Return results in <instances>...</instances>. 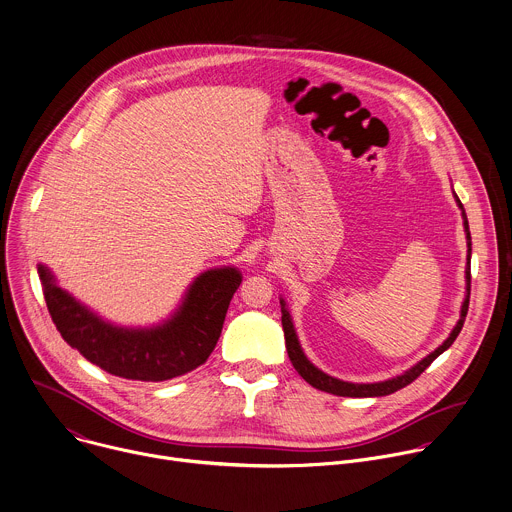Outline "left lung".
Returning <instances> with one entry per match:
<instances>
[{
  "label": "left lung",
  "mask_w": 512,
  "mask_h": 512,
  "mask_svg": "<svg viewBox=\"0 0 512 512\" xmlns=\"http://www.w3.org/2000/svg\"><path fill=\"white\" fill-rule=\"evenodd\" d=\"M454 199H456V205L460 207L462 211V219H464V233H466V245H468V255H466V295H464V301H462V307H460V319L456 321L454 329L450 331V335L444 339V344L438 346L432 354H428L424 360H420L416 366H412L410 370H406L404 374L396 376V378H390V380H384V382H374V384H354V382H344V380H337L333 376H327L325 372H321L319 368H315L307 356L303 354L301 346H299V339H297V333H295V327H293V321H291V313L287 309V303L283 297H279V303H281V323H283V333H285V348H287V354H289V360L293 364V368L297 370V374L307 382L311 384L313 388L321 390V392H327V394H333V396H348V398H376V396H388V394H394L402 388H406L408 384H412L442 352H446L452 344L454 339L458 337L462 325H464V319H466V313H468V301H470V253H472V241H470V229H468V219H466V213H464V207L460 203V199L456 197L454 193Z\"/></svg>",
  "instance_id": "8db88e82"
}]
</instances>
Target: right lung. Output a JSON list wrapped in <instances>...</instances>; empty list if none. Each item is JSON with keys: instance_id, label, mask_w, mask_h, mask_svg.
<instances>
[{"instance_id": "add662e5", "label": "right lung", "mask_w": 512, "mask_h": 512, "mask_svg": "<svg viewBox=\"0 0 512 512\" xmlns=\"http://www.w3.org/2000/svg\"><path fill=\"white\" fill-rule=\"evenodd\" d=\"M38 275L64 342L104 372L140 382L173 380L205 364L243 279L237 267L209 269L189 285L173 315L150 327H124L62 289L46 265H38Z\"/></svg>"}]
</instances>
